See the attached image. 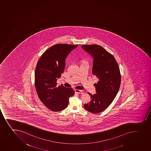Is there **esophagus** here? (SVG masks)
I'll return each mask as SVG.
<instances>
[{
	"label": "esophagus",
	"instance_id": "34e87169",
	"mask_svg": "<svg viewBox=\"0 0 151 151\" xmlns=\"http://www.w3.org/2000/svg\"><path fill=\"white\" fill-rule=\"evenodd\" d=\"M75 93L77 94H80L82 93V91L79 90H75Z\"/></svg>",
	"mask_w": 151,
	"mask_h": 151
}]
</instances>
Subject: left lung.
Listing matches in <instances>:
<instances>
[{
    "label": "left lung",
    "mask_w": 151,
    "mask_h": 151,
    "mask_svg": "<svg viewBox=\"0 0 151 151\" xmlns=\"http://www.w3.org/2000/svg\"><path fill=\"white\" fill-rule=\"evenodd\" d=\"M81 47L93 58L92 73L98 79L94 84L96 93H88L91 101L84 107L88 112L97 114L111 104L118 92L121 81L120 69L113 55L102 46L83 45Z\"/></svg>",
    "instance_id": "8db88e82"
}]
</instances>
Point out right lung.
I'll return each instance as SVG.
<instances>
[{"mask_svg":"<svg viewBox=\"0 0 151 151\" xmlns=\"http://www.w3.org/2000/svg\"><path fill=\"white\" fill-rule=\"evenodd\" d=\"M78 45L60 44L51 46L42 54L38 60L35 72V87L41 102L52 111L66 109L69 99L75 91L57 81L64 72L65 59Z\"/></svg>","mask_w":151,"mask_h":151,"instance_id":"1","label":"right lung"}]
</instances>
